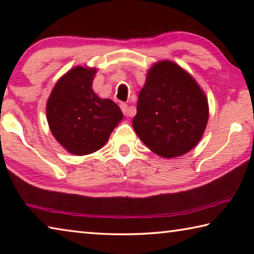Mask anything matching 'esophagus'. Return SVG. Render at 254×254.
I'll use <instances>...</instances> for the list:
<instances>
[{
  "mask_svg": "<svg viewBox=\"0 0 254 254\" xmlns=\"http://www.w3.org/2000/svg\"><path fill=\"white\" fill-rule=\"evenodd\" d=\"M121 110L124 113V115H127V117H133V115L135 114V111L134 110H130L128 109L127 104H126V103H121Z\"/></svg>",
  "mask_w": 254,
  "mask_h": 254,
  "instance_id": "34e87169",
  "label": "esophagus"
}]
</instances>
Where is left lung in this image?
Returning <instances> with one entry per match:
<instances>
[{
    "mask_svg": "<svg viewBox=\"0 0 254 254\" xmlns=\"http://www.w3.org/2000/svg\"><path fill=\"white\" fill-rule=\"evenodd\" d=\"M132 127L158 156L176 158L196 147L208 122V101L198 83L171 60L149 68Z\"/></svg>",
    "mask_w": 254,
    "mask_h": 254,
    "instance_id": "obj_1",
    "label": "left lung"
}]
</instances>
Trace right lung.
I'll return each mask as SVG.
<instances>
[{"instance_id":"1","label":"right lung","mask_w":254,"mask_h":254,"mask_svg":"<svg viewBox=\"0 0 254 254\" xmlns=\"http://www.w3.org/2000/svg\"><path fill=\"white\" fill-rule=\"evenodd\" d=\"M97 68L75 66L54 86L46 105L47 121L55 139L68 152L86 156L104 145L122 121L120 107L94 93Z\"/></svg>"}]
</instances>
